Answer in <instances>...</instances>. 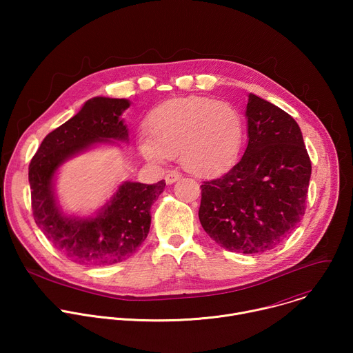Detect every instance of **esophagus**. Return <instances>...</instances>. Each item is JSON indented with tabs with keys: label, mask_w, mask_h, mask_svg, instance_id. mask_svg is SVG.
I'll list each match as a JSON object with an SVG mask.
<instances>
[{
	"label": "esophagus",
	"mask_w": 353,
	"mask_h": 353,
	"mask_svg": "<svg viewBox=\"0 0 353 353\" xmlns=\"http://www.w3.org/2000/svg\"><path fill=\"white\" fill-rule=\"evenodd\" d=\"M180 177H181V174L177 173V172H169V173L165 176V180H166V184H173V183H176Z\"/></svg>",
	"instance_id": "esophagus-1"
}]
</instances>
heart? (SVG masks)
Listing matches in <instances>:
<instances>
[{"label":"heart","instance_id":"heart-1","mask_svg":"<svg viewBox=\"0 0 353 353\" xmlns=\"http://www.w3.org/2000/svg\"><path fill=\"white\" fill-rule=\"evenodd\" d=\"M148 135L138 149L150 162L165 163L179 155L181 166L199 177H211L233 165L243 145L244 124L236 108L210 97L170 99L146 120Z\"/></svg>","mask_w":353,"mask_h":353}]
</instances>
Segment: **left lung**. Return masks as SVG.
<instances>
[{
  "instance_id": "left-lung-1",
  "label": "left lung",
  "mask_w": 353,
  "mask_h": 353,
  "mask_svg": "<svg viewBox=\"0 0 353 353\" xmlns=\"http://www.w3.org/2000/svg\"><path fill=\"white\" fill-rule=\"evenodd\" d=\"M248 143L222 177L201 185L199 222L221 247L264 253L305 215L312 162L297 123L253 93L245 108Z\"/></svg>"
}]
</instances>
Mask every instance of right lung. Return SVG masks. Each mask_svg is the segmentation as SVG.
Returning a JSON list of instances; mask_svg holds the SVG:
<instances>
[{
    "label": "right lung",
    "instance_id": "1",
    "mask_svg": "<svg viewBox=\"0 0 353 353\" xmlns=\"http://www.w3.org/2000/svg\"><path fill=\"white\" fill-rule=\"evenodd\" d=\"M130 100L92 97L67 123L50 132L29 165L32 211L39 229L70 260L93 267L121 263L146 239L150 207L165 190L157 184L124 181L94 216H67L56 198L54 179L68 159L99 143L128 142L121 119Z\"/></svg>",
    "mask_w": 353,
    "mask_h": 353
}]
</instances>
